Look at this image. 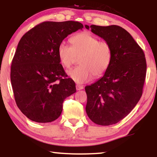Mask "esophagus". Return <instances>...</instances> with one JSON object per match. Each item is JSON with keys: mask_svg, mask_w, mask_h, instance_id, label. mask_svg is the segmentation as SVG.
Returning a JSON list of instances; mask_svg holds the SVG:
<instances>
[{"mask_svg": "<svg viewBox=\"0 0 157 157\" xmlns=\"http://www.w3.org/2000/svg\"><path fill=\"white\" fill-rule=\"evenodd\" d=\"M76 90H77V91H79V90L83 89V86H81V85H78V84H77V85H76Z\"/></svg>", "mask_w": 157, "mask_h": 157, "instance_id": "esophagus-1", "label": "esophagus"}]
</instances>
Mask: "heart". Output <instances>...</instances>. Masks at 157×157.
Wrapping results in <instances>:
<instances>
[{
	"label": "heart",
	"instance_id": "heart-1",
	"mask_svg": "<svg viewBox=\"0 0 157 157\" xmlns=\"http://www.w3.org/2000/svg\"><path fill=\"white\" fill-rule=\"evenodd\" d=\"M71 46L62 42L58 47V57L61 65L69 68L79 58V65L67 71L68 76L78 83H84L102 76L108 69L112 59L110 44L99 40L89 32H81L70 38Z\"/></svg>",
	"mask_w": 157,
	"mask_h": 157
}]
</instances>
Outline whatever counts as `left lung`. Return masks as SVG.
<instances>
[{
	"label": "left lung",
	"instance_id": "obj_1",
	"mask_svg": "<svg viewBox=\"0 0 157 157\" xmlns=\"http://www.w3.org/2000/svg\"><path fill=\"white\" fill-rule=\"evenodd\" d=\"M85 27L108 42L113 53L103 77L85 87L86 111L95 124L112 125L126 117L142 95L147 73L145 55L130 33L119 25Z\"/></svg>",
	"mask_w": 157,
	"mask_h": 157
}]
</instances>
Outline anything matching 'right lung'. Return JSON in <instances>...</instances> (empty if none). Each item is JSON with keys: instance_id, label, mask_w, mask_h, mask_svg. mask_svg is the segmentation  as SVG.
I'll use <instances>...</instances> for the list:
<instances>
[{"instance_id": "right-lung-1", "label": "right lung", "mask_w": 157, "mask_h": 157, "mask_svg": "<svg viewBox=\"0 0 157 157\" xmlns=\"http://www.w3.org/2000/svg\"><path fill=\"white\" fill-rule=\"evenodd\" d=\"M77 21H46L21 38L10 68V81L19 109L38 123L60 117L66 98L76 91L75 82L66 78L58 57V47L69 34L82 29Z\"/></svg>"}]
</instances>
